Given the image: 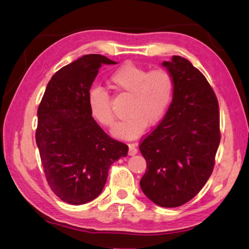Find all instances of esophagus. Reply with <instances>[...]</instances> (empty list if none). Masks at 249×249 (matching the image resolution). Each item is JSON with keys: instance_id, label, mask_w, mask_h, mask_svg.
<instances>
[{"instance_id": "obj_1", "label": "esophagus", "mask_w": 249, "mask_h": 249, "mask_svg": "<svg viewBox=\"0 0 249 249\" xmlns=\"http://www.w3.org/2000/svg\"><path fill=\"white\" fill-rule=\"evenodd\" d=\"M137 152H138V150H137L136 144H129L128 155H129V156H134V155H136V154H137Z\"/></svg>"}]
</instances>
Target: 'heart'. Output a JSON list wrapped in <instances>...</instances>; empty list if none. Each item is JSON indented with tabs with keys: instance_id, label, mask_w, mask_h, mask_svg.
<instances>
[{
	"instance_id": "obj_1",
	"label": "heart",
	"mask_w": 249,
	"mask_h": 249,
	"mask_svg": "<svg viewBox=\"0 0 249 249\" xmlns=\"http://www.w3.org/2000/svg\"><path fill=\"white\" fill-rule=\"evenodd\" d=\"M110 86L118 94L129 96L126 105V118L114 129V135L133 138L140 135L145 126L155 125L166 114L171 104L174 81L165 68H149L126 64L110 76ZM89 107L93 118L105 127L112 128L115 113L109 93L102 88L92 89L89 94Z\"/></svg>"
}]
</instances>
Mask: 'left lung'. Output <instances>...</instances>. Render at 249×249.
<instances>
[{"mask_svg": "<svg viewBox=\"0 0 249 249\" xmlns=\"http://www.w3.org/2000/svg\"><path fill=\"white\" fill-rule=\"evenodd\" d=\"M174 81L165 118L140 143L146 160L142 192L155 204L177 208L202 188L215 165L220 142L219 107L209 81L188 60L162 62Z\"/></svg>", "mask_w": 249, "mask_h": 249, "instance_id": "1", "label": "left lung"}]
</instances>
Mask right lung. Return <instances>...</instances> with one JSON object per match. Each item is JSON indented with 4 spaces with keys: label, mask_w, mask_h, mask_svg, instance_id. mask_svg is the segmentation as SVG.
<instances>
[{
    "label": "right lung",
    "mask_w": 249,
    "mask_h": 249,
    "mask_svg": "<svg viewBox=\"0 0 249 249\" xmlns=\"http://www.w3.org/2000/svg\"><path fill=\"white\" fill-rule=\"evenodd\" d=\"M102 64L116 62L87 54L62 67L37 110L35 138L47 182L62 201L73 205L98 197L110 166L128 153V146L106 134L89 112V89Z\"/></svg>",
    "instance_id": "add662e5"
}]
</instances>
